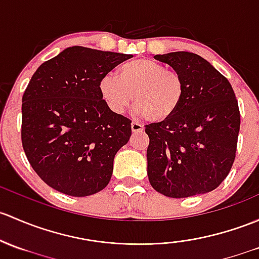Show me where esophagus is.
<instances>
[{"label": "esophagus", "instance_id": "34e87169", "mask_svg": "<svg viewBox=\"0 0 259 259\" xmlns=\"http://www.w3.org/2000/svg\"><path fill=\"white\" fill-rule=\"evenodd\" d=\"M132 130L134 133L141 132V130H144V126L141 124H139V122H137V121H133L132 122Z\"/></svg>", "mask_w": 259, "mask_h": 259}]
</instances>
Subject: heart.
I'll list each match as a JSON object with an SVG mask.
<instances>
[{
    "mask_svg": "<svg viewBox=\"0 0 259 259\" xmlns=\"http://www.w3.org/2000/svg\"><path fill=\"white\" fill-rule=\"evenodd\" d=\"M105 104L121 114L134 102L135 114L150 121L170 118L184 97V80L175 70L152 59H134L118 68V77L107 74L99 83Z\"/></svg>",
    "mask_w": 259,
    "mask_h": 259,
    "instance_id": "heart-1",
    "label": "heart"
}]
</instances>
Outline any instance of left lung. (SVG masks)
<instances>
[{
    "instance_id": "1",
    "label": "left lung",
    "mask_w": 259,
    "mask_h": 259,
    "mask_svg": "<svg viewBox=\"0 0 259 259\" xmlns=\"http://www.w3.org/2000/svg\"><path fill=\"white\" fill-rule=\"evenodd\" d=\"M184 80L182 102L166 120L145 125L148 176L167 197L206 194L227 178L237 150L238 102L227 78L190 52L156 54Z\"/></svg>"
}]
</instances>
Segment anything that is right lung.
Returning <instances> with one entry per match:
<instances>
[{
	"instance_id": "obj_1",
	"label": "right lung",
	"mask_w": 259,
	"mask_h": 259,
	"mask_svg": "<svg viewBox=\"0 0 259 259\" xmlns=\"http://www.w3.org/2000/svg\"><path fill=\"white\" fill-rule=\"evenodd\" d=\"M132 57L74 46L32 75L22 97V146L52 189L84 197L109 184L114 156L132 135V120L108 108L99 83Z\"/></svg>"
}]
</instances>
